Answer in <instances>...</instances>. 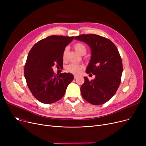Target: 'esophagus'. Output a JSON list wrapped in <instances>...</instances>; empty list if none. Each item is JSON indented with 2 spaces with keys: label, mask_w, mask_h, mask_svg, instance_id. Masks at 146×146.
Returning <instances> with one entry per match:
<instances>
[{
  "label": "esophagus",
  "mask_w": 146,
  "mask_h": 146,
  "mask_svg": "<svg viewBox=\"0 0 146 146\" xmlns=\"http://www.w3.org/2000/svg\"><path fill=\"white\" fill-rule=\"evenodd\" d=\"M77 78H78V76H74V79H77Z\"/></svg>",
  "instance_id": "1"
}]
</instances>
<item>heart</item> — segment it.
Returning <instances> with one entry per match:
<instances>
[{
	"mask_svg": "<svg viewBox=\"0 0 146 146\" xmlns=\"http://www.w3.org/2000/svg\"><path fill=\"white\" fill-rule=\"evenodd\" d=\"M74 48L75 50L81 55H85L86 54L87 48L86 47V45L82 42L76 43L74 45ZM67 48H65L63 51V58L64 60H65L67 57ZM83 66L82 65L76 63H71L66 66V70H67V72L69 73L78 75L80 73V72L83 70Z\"/></svg>",
	"mask_w": 146,
	"mask_h": 146,
	"instance_id": "b5f03b06",
	"label": "heart"
}]
</instances>
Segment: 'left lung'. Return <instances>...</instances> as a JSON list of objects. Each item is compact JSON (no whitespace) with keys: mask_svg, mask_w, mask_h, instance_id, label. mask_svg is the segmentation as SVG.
I'll use <instances>...</instances> for the list:
<instances>
[{"mask_svg":"<svg viewBox=\"0 0 146 146\" xmlns=\"http://www.w3.org/2000/svg\"><path fill=\"white\" fill-rule=\"evenodd\" d=\"M75 40L89 45L92 56L86 72L96 76L90 81L84 78L82 96L92 105L104 104L115 94L120 85L123 68L119 51L110 40L98 35L82 34L75 36Z\"/></svg>","mask_w":146,"mask_h":146,"instance_id":"1","label":"left lung"}]
</instances>
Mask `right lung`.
Here are the masks:
<instances>
[{
    "label": "right lung",
    "instance_id": "add662e5",
    "mask_svg": "<svg viewBox=\"0 0 146 146\" xmlns=\"http://www.w3.org/2000/svg\"><path fill=\"white\" fill-rule=\"evenodd\" d=\"M74 36L51 35L37 42L31 49L24 75L31 92L43 104H52L63 97L73 80L70 73H54V64L63 66V51Z\"/></svg>",
    "mask_w": 146,
    "mask_h": 146
}]
</instances>
